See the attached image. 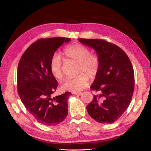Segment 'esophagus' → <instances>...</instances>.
<instances>
[{
  "label": "esophagus",
  "instance_id": "1",
  "mask_svg": "<svg viewBox=\"0 0 151 151\" xmlns=\"http://www.w3.org/2000/svg\"><path fill=\"white\" fill-rule=\"evenodd\" d=\"M73 94H75V95H77V96H80L82 94L81 92H78V93H73Z\"/></svg>",
  "mask_w": 151,
  "mask_h": 151
}]
</instances>
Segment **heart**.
Segmentation results:
<instances>
[{
	"instance_id": "heart-1",
	"label": "heart",
	"mask_w": 151,
	"mask_h": 151,
	"mask_svg": "<svg viewBox=\"0 0 151 151\" xmlns=\"http://www.w3.org/2000/svg\"><path fill=\"white\" fill-rule=\"evenodd\" d=\"M62 54L67 60H73L78 63L77 74L75 78L67 79L63 82L61 88L64 91L78 93L88 86L89 77L94 78L99 71L100 59L95 54H91V50L81 44H74L65 47ZM50 69L55 78L62 80L64 74L62 69V60L58 54L55 53L52 57L50 62ZM82 72L86 73H82Z\"/></svg>"
}]
</instances>
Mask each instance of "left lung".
Listing matches in <instances>:
<instances>
[{
	"mask_svg": "<svg viewBox=\"0 0 151 151\" xmlns=\"http://www.w3.org/2000/svg\"><path fill=\"white\" fill-rule=\"evenodd\" d=\"M94 48L101 65L91 89L99 93L86 106L89 116L100 123H112L127 110L134 91V72L127 55L116 45L100 39L79 38Z\"/></svg>",
	"mask_w": 151,
	"mask_h": 151,
	"instance_id": "left-lung-1",
	"label": "left lung"
}]
</instances>
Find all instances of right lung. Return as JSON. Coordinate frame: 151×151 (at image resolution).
Listing matches in <instances>:
<instances>
[{"instance_id":"obj_1","label":"right lung","mask_w":151,"mask_h":151,"mask_svg":"<svg viewBox=\"0 0 151 151\" xmlns=\"http://www.w3.org/2000/svg\"><path fill=\"white\" fill-rule=\"evenodd\" d=\"M70 41L60 37L38 40L26 50L18 64V94L27 110L44 125H58L67 116L71 93L52 97L58 82L50 71V62L56 50Z\"/></svg>"}]
</instances>
